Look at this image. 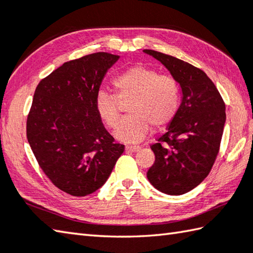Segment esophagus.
<instances>
[{
  "mask_svg": "<svg viewBox=\"0 0 253 253\" xmlns=\"http://www.w3.org/2000/svg\"><path fill=\"white\" fill-rule=\"evenodd\" d=\"M126 149L128 152H139L141 150V147L140 146H136V145H127Z\"/></svg>",
  "mask_w": 253,
  "mask_h": 253,
  "instance_id": "34e87169",
  "label": "esophagus"
}]
</instances>
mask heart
I'll return each mask as SVG.
<instances>
[{
  "label": "heart",
  "instance_id": "obj_1",
  "mask_svg": "<svg viewBox=\"0 0 253 253\" xmlns=\"http://www.w3.org/2000/svg\"><path fill=\"white\" fill-rule=\"evenodd\" d=\"M116 96L99 91L96 110L109 127H114L120 116L119 100L132 99L127 107L130 116L123 118L114 131L119 141L136 143L149 134L151 126L163 128L173 121L178 111L180 89L176 79L161 75L144 66H134L113 79Z\"/></svg>",
  "mask_w": 253,
  "mask_h": 253
}]
</instances>
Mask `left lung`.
<instances>
[{
  "mask_svg": "<svg viewBox=\"0 0 253 253\" xmlns=\"http://www.w3.org/2000/svg\"><path fill=\"white\" fill-rule=\"evenodd\" d=\"M143 51L163 64L182 90L180 106L168 131L151 145L155 162L146 176L160 192L183 195L201 184L215 163L226 106L203 70L163 52Z\"/></svg>",
  "mask_w": 253,
  "mask_h": 253,
  "instance_id": "left-lung-1",
  "label": "left lung"
}]
</instances>
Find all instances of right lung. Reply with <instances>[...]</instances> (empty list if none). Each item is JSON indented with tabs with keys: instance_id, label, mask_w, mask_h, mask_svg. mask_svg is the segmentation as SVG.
<instances>
[{
	"instance_id": "add662e5",
	"label": "right lung",
	"mask_w": 253,
	"mask_h": 253,
	"mask_svg": "<svg viewBox=\"0 0 253 253\" xmlns=\"http://www.w3.org/2000/svg\"><path fill=\"white\" fill-rule=\"evenodd\" d=\"M119 58L96 52L67 61L35 90L26 123L28 143L51 183L73 196L101 187L125 151L96 110L100 85Z\"/></svg>"
}]
</instances>
